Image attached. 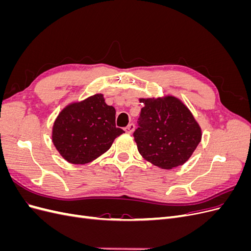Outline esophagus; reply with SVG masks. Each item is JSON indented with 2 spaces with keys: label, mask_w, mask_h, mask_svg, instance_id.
Instances as JSON below:
<instances>
[{
  "label": "esophagus",
  "mask_w": 251,
  "mask_h": 251,
  "mask_svg": "<svg viewBox=\"0 0 251 251\" xmlns=\"http://www.w3.org/2000/svg\"><path fill=\"white\" fill-rule=\"evenodd\" d=\"M125 131L127 134H132L135 131V125L134 124H130L126 127H125Z\"/></svg>",
  "instance_id": "esophagus-1"
}]
</instances>
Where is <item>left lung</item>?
<instances>
[{"label": "left lung", "instance_id": "left-lung-1", "mask_svg": "<svg viewBox=\"0 0 251 251\" xmlns=\"http://www.w3.org/2000/svg\"><path fill=\"white\" fill-rule=\"evenodd\" d=\"M144 104L133 134L140 155L158 168L172 170L188 160L201 141V128L178 98H141Z\"/></svg>", "mask_w": 251, "mask_h": 251}]
</instances>
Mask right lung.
I'll return each mask as SVG.
<instances>
[{
  "instance_id": "right-lung-1",
  "label": "right lung",
  "mask_w": 251,
  "mask_h": 251,
  "mask_svg": "<svg viewBox=\"0 0 251 251\" xmlns=\"http://www.w3.org/2000/svg\"><path fill=\"white\" fill-rule=\"evenodd\" d=\"M116 111L104 102L102 94L66 107L57 116L52 141L68 162L86 164L107 151L125 133L115 125Z\"/></svg>"
}]
</instances>
